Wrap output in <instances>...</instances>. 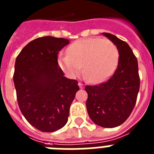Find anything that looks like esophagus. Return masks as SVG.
Returning a JSON list of instances; mask_svg holds the SVG:
<instances>
[{
	"mask_svg": "<svg viewBox=\"0 0 154 154\" xmlns=\"http://www.w3.org/2000/svg\"><path fill=\"white\" fill-rule=\"evenodd\" d=\"M78 85H79L80 88H84V84L81 83V82H79L78 83Z\"/></svg>",
	"mask_w": 154,
	"mask_h": 154,
	"instance_id": "1",
	"label": "esophagus"
}]
</instances>
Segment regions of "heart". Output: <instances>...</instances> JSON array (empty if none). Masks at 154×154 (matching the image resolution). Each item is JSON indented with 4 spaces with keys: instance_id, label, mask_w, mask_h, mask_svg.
<instances>
[{
    "instance_id": "1",
    "label": "heart",
    "mask_w": 154,
    "mask_h": 154,
    "mask_svg": "<svg viewBox=\"0 0 154 154\" xmlns=\"http://www.w3.org/2000/svg\"><path fill=\"white\" fill-rule=\"evenodd\" d=\"M118 50L116 45L108 39L86 38L71 44L67 54H59L58 64L69 77L81 73L90 82L101 83L111 76L117 66Z\"/></svg>"
}]
</instances>
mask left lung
Masks as SVG:
<instances>
[{"label": "left lung", "mask_w": 154, "mask_h": 154, "mask_svg": "<svg viewBox=\"0 0 154 154\" xmlns=\"http://www.w3.org/2000/svg\"><path fill=\"white\" fill-rule=\"evenodd\" d=\"M118 50V65L113 76L99 85L85 87L89 117L103 128L122 125L133 110L139 91L140 79L136 57L125 41L109 33H103Z\"/></svg>", "instance_id": "obj_1"}]
</instances>
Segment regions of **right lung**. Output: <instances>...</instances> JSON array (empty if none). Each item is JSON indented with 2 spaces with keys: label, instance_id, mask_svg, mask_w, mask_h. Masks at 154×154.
<instances>
[{
  "label": "right lung",
  "instance_id": "1",
  "mask_svg": "<svg viewBox=\"0 0 154 154\" xmlns=\"http://www.w3.org/2000/svg\"><path fill=\"white\" fill-rule=\"evenodd\" d=\"M65 38L39 37L30 41L16 58L13 81L19 109L33 127L52 132L65 126L69 107L79 90L58 65Z\"/></svg>",
  "mask_w": 154,
  "mask_h": 154
}]
</instances>
